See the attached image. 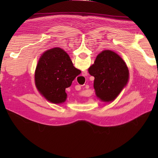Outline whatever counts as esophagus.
I'll return each mask as SVG.
<instances>
[{
	"mask_svg": "<svg viewBox=\"0 0 158 158\" xmlns=\"http://www.w3.org/2000/svg\"><path fill=\"white\" fill-rule=\"evenodd\" d=\"M83 75H86V73H86V72H85V71H84V72H83Z\"/></svg>",
	"mask_w": 158,
	"mask_h": 158,
	"instance_id": "1",
	"label": "esophagus"
}]
</instances>
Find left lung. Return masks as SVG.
Wrapping results in <instances>:
<instances>
[{"instance_id": "8db88e82", "label": "left lung", "mask_w": 158, "mask_h": 158, "mask_svg": "<svg viewBox=\"0 0 158 158\" xmlns=\"http://www.w3.org/2000/svg\"><path fill=\"white\" fill-rule=\"evenodd\" d=\"M88 72L94 77L96 97L104 102L114 101L129 81V70L125 61L109 49L98 53Z\"/></svg>"}]
</instances>
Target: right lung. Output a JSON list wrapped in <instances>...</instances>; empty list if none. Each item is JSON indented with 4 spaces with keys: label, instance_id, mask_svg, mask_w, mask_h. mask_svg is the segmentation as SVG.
I'll list each match as a JSON object with an SVG mask.
<instances>
[{
    "label": "right lung",
    "instance_id": "add662e5",
    "mask_svg": "<svg viewBox=\"0 0 158 158\" xmlns=\"http://www.w3.org/2000/svg\"><path fill=\"white\" fill-rule=\"evenodd\" d=\"M80 73L64 50L53 48L43 52L38 60L35 74L36 88L48 101L60 105L67 98L66 88Z\"/></svg>",
    "mask_w": 158,
    "mask_h": 158
}]
</instances>
